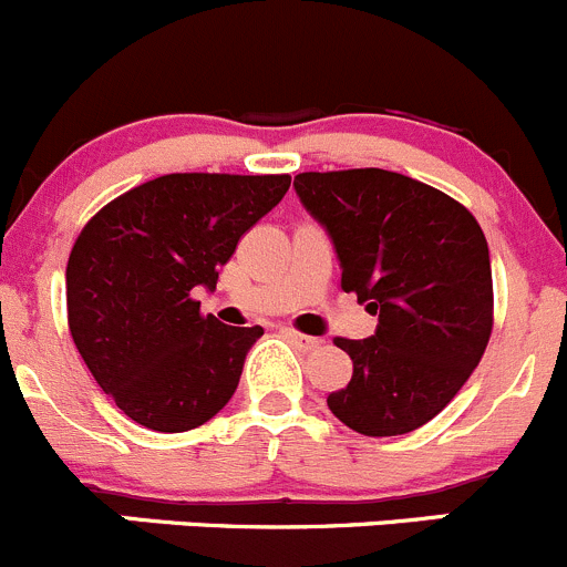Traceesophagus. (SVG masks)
Listing matches in <instances>:
<instances>
[{
    "label": "esophagus",
    "instance_id": "34e87169",
    "mask_svg": "<svg viewBox=\"0 0 567 567\" xmlns=\"http://www.w3.org/2000/svg\"><path fill=\"white\" fill-rule=\"evenodd\" d=\"M285 338H288L290 343H293L299 351H312V349H318V346H321V338H312V334L293 332V329H285Z\"/></svg>",
    "mask_w": 567,
    "mask_h": 567
}]
</instances>
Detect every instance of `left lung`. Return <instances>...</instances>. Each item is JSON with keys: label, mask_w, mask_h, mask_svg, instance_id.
I'll return each mask as SVG.
<instances>
[{"label": "left lung", "mask_w": 567, "mask_h": 567, "mask_svg": "<svg viewBox=\"0 0 567 567\" xmlns=\"http://www.w3.org/2000/svg\"><path fill=\"white\" fill-rule=\"evenodd\" d=\"M293 188L332 240L340 288L379 316L371 338L334 340L354 371L327 395L329 410L360 435H406L457 395L485 354V233L452 196L384 168L307 172Z\"/></svg>", "instance_id": "8db88e82"}]
</instances>
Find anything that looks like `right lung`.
<instances>
[{
  "instance_id": "obj_1",
  "label": "right lung",
  "mask_w": 567,
  "mask_h": 567,
  "mask_svg": "<svg viewBox=\"0 0 567 567\" xmlns=\"http://www.w3.org/2000/svg\"><path fill=\"white\" fill-rule=\"evenodd\" d=\"M288 174H166L96 213L65 266L76 351L126 417L188 432L227 406L262 327L202 316L240 235L288 194Z\"/></svg>"
}]
</instances>
